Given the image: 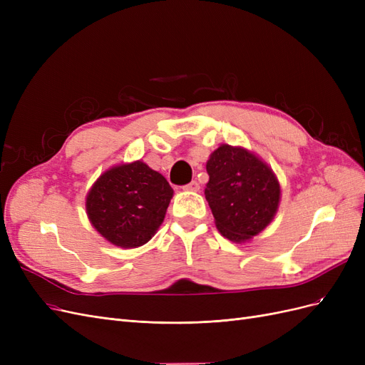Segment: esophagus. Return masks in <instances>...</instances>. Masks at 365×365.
I'll use <instances>...</instances> for the list:
<instances>
[{"instance_id":"esophagus-1","label":"esophagus","mask_w":365,"mask_h":365,"mask_svg":"<svg viewBox=\"0 0 365 365\" xmlns=\"http://www.w3.org/2000/svg\"><path fill=\"white\" fill-rule=\"evenodd\" d=\"M182 189L185 190V192H197L200 190V184H197L196 181H192L190 184H187V185H184Z\"/></svg>"}]
</instances>
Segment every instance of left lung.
Masks as SVG:
<instances>
[{
	"label": "left lung",
	"instance_id": "1",
	"mask_svg": "<svg viewBox=\"0 0 365 365\" xmlns=\"http://www.w3.org/2000/svg\"><path fill=\"white\" fill-rule=\"evenodd\" d=\"M205 169V200L224 237L244 244L272 222L282 189L259 155L242 146L220 145L210 153Z\"/></svg>",
	"mask_w": 365,
	"mask_h": 365
}]
</instances>
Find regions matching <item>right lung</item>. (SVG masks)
<instances>
[{
	"label": "right lung",
	"instance_id": "1",
	"mask_svg": "<svg viewBox=\"0 0 365 365\" xmlns=\"http://www.w3.org/2000/svg\"><path fill=\"white\" fill-rule=\"evenodd\" d=\"M173 196L164 176L141 161L105 170L88 190L85 208L91 225L109 244L138 248L157 233Z\"/></svg>",
	"mask_w": 365,
	"mask_h": 365
}]
</instances>
